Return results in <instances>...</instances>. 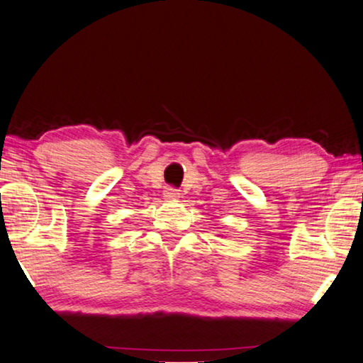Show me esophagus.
<instances>
[{
    "label": "esophagus",
    "mask_w": 363,
    "mask_h": 363,
    "mask_svg": "<svg viewBox=\"0 0 363 363\" xmlns=\"http://www.w3.org/2000/svg\"><path fill=\"white\" fill-rule=\"evenodd\" d=\"M178 189L175 186H165L164 188V198L165 199H177L178 198Z\"/></svg>",
    "instance_id": "esophagus-1"
}]
</instances>
